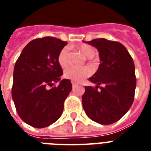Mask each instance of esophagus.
<instances>
[{
  "mask_svg": "<svg viewBox=\"0 0 151 151\" xmlns=\"http://www.w3.org/2000/svg\"><path fill=\"white\" fill-rule=\"evenodd\" d=\"M71 83H72V85H73V87H74V86H75V85H76V83L74 82V81H72V82H71Z\"/></svg>",
  "mask_w": 151,
  "mask_h": 151,
  "instance_id": "34e87169",
  "label": "esophagus"
}]
</instances>
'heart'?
Returning a JSON list of instances; mask_svg holds the SVG:
<instances>
[{"label":"heart","instance_id":"b5f03b06","mask_svg":"<svg viewBox=\"0 0 151 151\" xmlns=\"http://www.w3.org/2000/svg\"><path fill=\"white\" fill-rule=\"evenodd\" d=\"M77 48L79 49L88 58H92L96 55L95 48L89 45L83 44L79 46H77ZM69 57H70V53H69L68 48L65 47V48H62L58 55V63L62 67H66L68 66L69 63H70ZM91 73H92L91 69L87 66H84V67L70 66L64 71V78L71 80L72 81H74V82H81L85 78L88 77Z\"/></svg>","mask_w":151,"mask_h":151}]
</instances>
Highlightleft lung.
Returning <instances> with one entry per match:
<instances>
[{
	"instance_id": "obj_1",
	"label": "left lung",
	"mask_w": 151,
	"mask_h": 151,
	"mask_svg": "<svg viewBox=\"0 0 151 151\" xmlns=\"http://www.w3.org/2000/svg\"><path fill=\"white\" fill-rule=\"evenodd\" d=\"M86 43L98 49L101 63L89 78L96 88L85 86L83 108L91 120L110 124L121 119L133 103L136 86L133 59L117 41L97 38Z\"/></svg>"
}]
</instances>
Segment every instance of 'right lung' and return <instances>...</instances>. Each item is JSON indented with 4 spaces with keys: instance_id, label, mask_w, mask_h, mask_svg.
Segmentation results:
<instances>
[{
    "instance_id": "obj_1",
    "label": "right lung",
    "mask_w": 151,
    "mask_h": 151,
    "mask_svg": "<svg viewBox=\"0 0 151 151\" xmlns=\"http://www.w3.org/2000/svg\"><path fill=\"white\" fill-rule=\"evenodd\" d=\"M66 44L53 37L34 39L16 60L12 96L20 118L30 126L47 127L63 114L72 85L68 79L55 84L63 73L58 55Z\"/></svg>"
}]
</instances>
